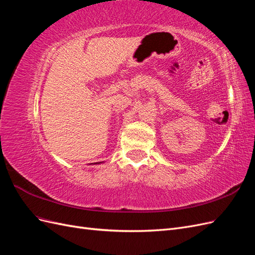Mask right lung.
Here are the masks:
<instances>
[{
  "label": "right lung",
  "instance_id": "add662e5",
  "mask_svg": "<svg viewBox=\"0 0 255 255\" xmlns=\"http://www.w3.org/2000/svg\"><path fill=\"white\" fill-rule=\"evenodd\" d=\"M96 164H97V163H96Z\"/></svg>",
  "mask_w": 255,
  "mask_h": 255
}]
</instances>
